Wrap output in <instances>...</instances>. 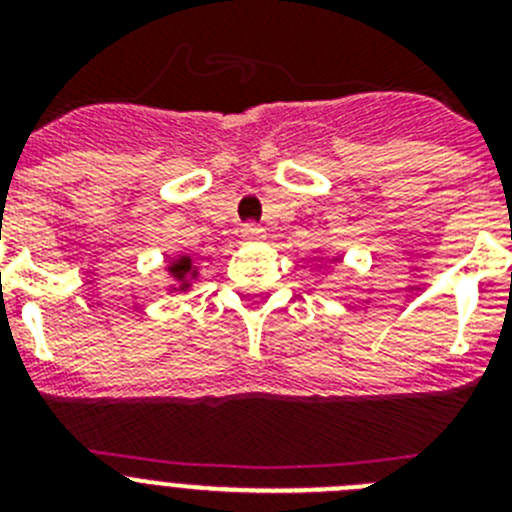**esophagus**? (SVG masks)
I'll use <instances>...</instances> for the list:
<instances>
[{
    "mask_svg": "<svg viewBox=\"0 0 512 512\" xmlns=\"http://www.w3.org/2000/svg\"><path fill=\"white\" fill-rule=\"evenodd\" d=\"M241 235L246 238V241H261V238H264V228H261V225H256V223H246V225H243Z\"/></svg>",
    "mask_w": 512,
    "mask_h": 512,
    "instance_id": "1",
    "label": "esophagus"
}]
</instances>
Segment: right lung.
I'll list each match as a JSON object with an SVG mask.
<instances>
[{
  "mask_svg": "<svg viewBox=\"0 0 512 512\" xmlns=\"http://www.w3.org/2000/svg\"><path fill=\"white\" fill-rule=\"evenodd\" d=\"M169 274L179 282V289L189 287V277H197V271H194V261L189 256H179L169 264ZM176 289V287H174Z\"/></svg>",
  "mask_w": 512,
  "mask_h": 512,
  "instance_id": "obj_1",
  "label": "right lung"
}]
</instances>
